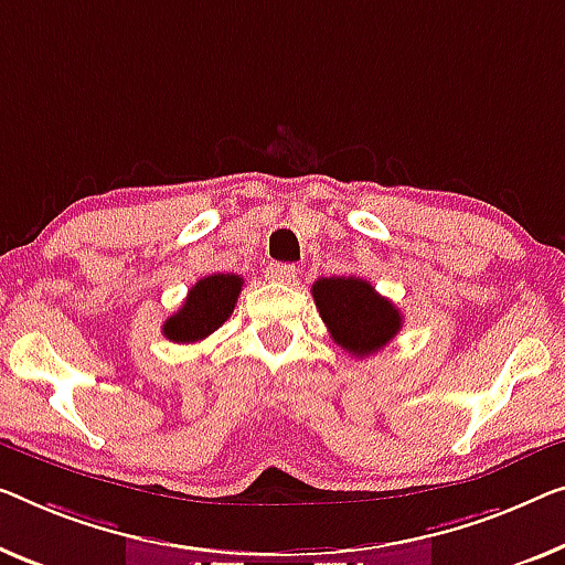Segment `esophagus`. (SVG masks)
I'll use <instances>...</instances> for the list:
<instances>
[{
	"label": "esophagus",
	"mask_w": 565,
	"mask_h": 565,
	"mask_svg": "<svg viewBox=\"0 0 565 565\" xmlns=\"http://www.w3.org/2000/svg\"><path fill=\"white\" fill-rule=\"evenodd\" d=\"M299 268L294 264H268L266 266V279L276 284H291L297 279Z\"/></svg>",
	"instance_id": "esophagus-1"
}]
</instances>
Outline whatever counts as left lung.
<instances>
[{
    "instance_id": "left-lung-1",
    "label": "left lung",
    "mask_w": 565,
    "mask_h": 565,
    "mask_svg": "<svg viewBox=\"0 0 565 565\" xmlns=\"http://www.w3.org/2000/svg\"><path fill=\"white\" fill-rule=\"evenodd\" d=\"M311 297L332 340L355 358L383 350L401 332L403 317L360 276H332L311 284Z\"/></svg>"
}]
</instances>
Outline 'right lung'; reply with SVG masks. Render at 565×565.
<instances>
[{
  "instance_id": "1",
  "label": "right lung",
  "mask_w": 565,
  "mask_h": 565,
  "mask_svg": "<svg viewBox=\"0 0 565 565\" xmlns=\"http://www.w3.org/2000/svg\"><path fill=\"white\" fill-rule=\"evenodd\" d=\"M243 279L235 274H213L188 291L184 305L162 324L167 340L192 344L213 334L233 315Z\"/></svg>"
}]
</instances>
